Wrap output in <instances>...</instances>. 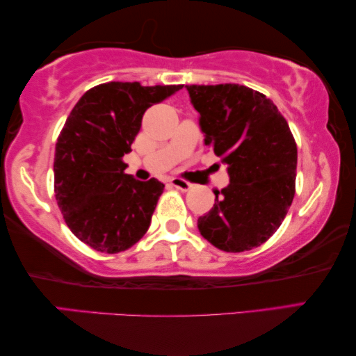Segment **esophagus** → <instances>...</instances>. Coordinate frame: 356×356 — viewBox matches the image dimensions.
Instances as JSON below:
<instances>
[{"label":"esophagus","instance_id":"esophagus-1","mask_svg":"<svg viewBox=\"0 0 356 356\" xmlns=\"http://www.w3.org/2000/svg\"><path fill=\"white\" fill-rule=\"evenodd\" d=\"M170 184L173 186V188H177L179 191H184V192L191 189V183L184 181V179H181V178H172Z\"/></svg>","mask_w":356,"mask_h":356}]
</instances>
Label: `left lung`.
<instances>
[{
    "mask_svg": "<svg viewBox=\"0 0 356 356\" xmlns=\"http://www.w3.org/2000/svg\"><path fill=\"white\" fill-rule=\"evenodd\" d=\"M205 145L227 167L230 183L199 218L202 236L227 252L265 243L295 195L296 143L271 99L236 83L188 85Z\"/></svg>",
    "mask_w": 356,
    "mask_h": 356,
    "instance_id": "left-lung-1",
    "label": "left lung"
}]
</instances>
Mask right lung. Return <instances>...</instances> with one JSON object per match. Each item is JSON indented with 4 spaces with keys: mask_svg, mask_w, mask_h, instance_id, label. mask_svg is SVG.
Here are the masks:
<instances>
[{
    "mask_svg": "<svg viewBox=\"0 0 356 356\" xmlns=\"http://www.w3.org/2000/svg\"><path fill=\"white\" fill-rule=\"evenodd\" d=\"M181 88L110 81L86 91L67 116L55 148V197L71 232L99 252H121L147 233L164 184L124 173L123 156L147 108Z\"/></svg>",
    "mask_w": 356,
    "mask_h": 356,
    "instance_id": "right-lung-1",
    "label": "right lung"
}]
</instances>
